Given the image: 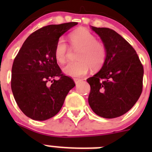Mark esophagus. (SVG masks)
<instances>
[{
  "label": "esophagus",
  "instance_id": "obj_1",
  "mask_svg": "<svg viewBox=\"0 0 152 152\" xmlns=\"http://www.w3.org/2000/svg\"><path fill=\"white\" fill-rule=\"evenodd\" d=\"M73 80H74L75 84H76V85H78V84H79V82H80L81 81H82V79H76V78H75V79H73Z\"/></svg>",
  "mask_w": 152,
  "mask_h": 152
}]
</instances>
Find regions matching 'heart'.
I'll return each mask as SVG.
<instances>
[{
    "label": "heart",
    "mask_w": 152,
    "mask_h": 152,
    "mask_svg": "<svg viewBox=\"0 0 152 152\" xmlns=\"http://www.w3.org/2000/svg\"><path fill=\"white\" fill-rule=\"evenodd\" d=\"M72 48L78 50L75 62L67 64L62 68L65 75L71 77H82L89 69L98 70L104 65L106 59V48L102 42L96 40L92 33L85 28H79L69 35ZM68 47L63 39L56 42L54 57L59 63H65L67 59Z\"/></svg>",
    "instance_id": "obj_1"
}]
</instances>
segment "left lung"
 <instances>
[{
    "mask_svg": "<svg viewBox=\"0 0 152 152\" xmlns=\"http://www.w3.org/2000/svg\"><path fill=\"white\" fill-rule=\"evenodd\" d=\"M90 28L104 45L106 59L100 70L87 79L89 105L100 117H120L141 95L143 67L135 50L119 34L108 28Z\"/></svg>",
    "mask_w": 152,
    "mask_h": 152,
    "instance_id": "1",
    "label": "left lung"
}]
</instances>
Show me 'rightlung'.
Segmentation results:
<instances>
[{
    "label": "right lung",
    "mask_w": 152,
    "mask_h": 152,
    "mask_svg": "<svg viewBox=\"0 0 152 152\" xmlns=\"http://www.w3.org/2000/svg\"><path fill=\"white\" fill-rule=\"evenodd\" d=\"M77 24L42 27L32 33L20 49L12 65L11 87L17 104L27 117L45 121L56 115L75 87L73 79L62 73L54 48L59 37Z\"/></svg>",
    "instance_id": "obj_1"
}]
</instances>
